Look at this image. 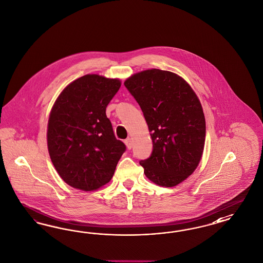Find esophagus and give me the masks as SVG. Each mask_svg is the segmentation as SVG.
I'll return each mask as SVG.
<instances>
[{
    "instance_id": "obj_1",
    "label": "esophagus",
    "mask_w": 263,
    "mask_h": 263,
    "mask_svg": "<svg viewBox=\"0 0 263 263\" xmlns=\"http://www.w3.org/2000/svg\"><path fill=\"white\" fill-rule=\"evenodd\" d=\"M125 143L127 145V149H132V147H133V140H132V138H127L125 140Z\"/></svg>"
}]
</instances>
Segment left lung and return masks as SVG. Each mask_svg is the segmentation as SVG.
Here are the masks:
<instances>
[{"mask_svg":"<svg viewBox=\"0 0 263 263\" xmlns=\"http://www.w3.org/2000/svg\"><path fill=\"white\" fill-rule=\"evenodd\" d=\"M143 112L151 133V156L139 161L146 177L161 186H174L197 167L205 142V118L194 90L177 74L157 68L125 81Z\"/></svg>","mask_w":263,"mask_h":263,"instance_id":"left-lung-1","label":"left lung"}]
</instances>
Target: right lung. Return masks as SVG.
Listing matches in <instances>:
<instances>
[{
    "mask_svg": "<svg viewBox=\"0 0 263 263\" xmlns=\"http://www.w3.org/2000/svg\"><path fill=\"white\" fill-rule=\"evenodd\" d=\"M120 86L118 79L87 74L68 85L54 103L48 120V152L69 186L90 192L105 185L126 151L105 114Z\"/></svg>",
    "mask_w": 263,
    "mask_h": 263,
    "instance_id": "right-lung-1",
    "label": "right lung"
}]
</instances>
